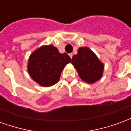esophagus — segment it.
<instances>
[{
    "label": "esophagus",
    "mask_w": 131,
    "mask_h": 131,
    "mask_svg": "<svg viewBox=\"0 0 131 131\" xmlns=\"http://www.w3.org/2000/svg\"><path fill=\"white\" fill-rule=\"evenodd\" d=\"M69 57H70V58H72V57H73V54L72 53H70V54H69Z\"/></svg>",
    "instance_id": "34e87169"
}]
</instances>
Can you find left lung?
Segmentation results:
<instances>
[{
    "label": "left lung",
    "instance_id": "obj_1",
    "mask_svg": "<svg viewBox=\"0 0 131 131\" xmlns=\"http://www.w3.org/2000/svg\"><path fill=\"white\" fill-rule=\"evenodd\" d=\"M71 64L77 69L80 78L88 83H93L103 75L104 64L88 47H81L74 54Z\"/></svg>",
    "mask_w": 131,
    "mask_h": 131
}]
</instances>
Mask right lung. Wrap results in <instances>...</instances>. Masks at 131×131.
Here are the masks:
<instances>
[{"mask_svg": "<svg viewBox=\"0 0 131 131\" xmlns=\"http://www.w3.org/2000/svg\"><path fill=\"white\" fill-rule=\"evenodd\" d=\"M70 62L68 54L60 53L54 46H43L30 55L28 73L38 84L49 87L59 81L63 69Z\"/></svg>", "mask_w": 131, "mask_h": 131, "instance_id": "right-lung-1", "label": "right lung"}]
</instances>
